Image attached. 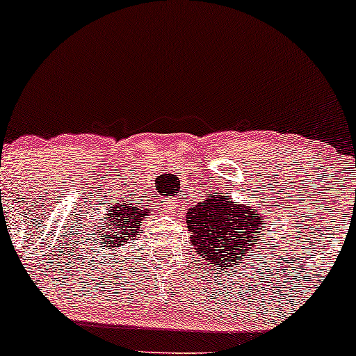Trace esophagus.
Here are the masks:
<instances>
[{"label": "esophagus", "mask_w": 356, "mask_h": 356, "mask_svg": "<svg viewBox=\"0 0 356 356\" xmlns=\"http://www.w3.org/2000/svg\"><path fill=\"white\" fill-rule=\"evenodd\" d=\"M163 209H165L168 213H177L179 210V202L177 198H163Z\"/></svg>", "instance_id": "1"}]
</instances>
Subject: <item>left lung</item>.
<instances>
[{
    "label": "left lung",
    "mask_w": 356,
    "mask_h": 356,
    "mask_svg": "<svg viewBox=\"0 0 356 356\" xmlns=\"http://www.w3.org/2000/svg\"><path fill=\"white\" fill-rule=\"evenodd\" d=\"M261 213L250 207L210 193L186 213L195 252L203 255L207 264L220 270H234L242 255L261 237Z\"/></svg>",
    "instance_id": "8db88e82"
}]
</instances>
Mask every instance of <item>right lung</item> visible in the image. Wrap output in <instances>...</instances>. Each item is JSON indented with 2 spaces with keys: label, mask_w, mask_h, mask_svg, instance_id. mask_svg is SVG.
Here are the masks:
<instances>
[{
  "label": "right lung",
  "mask_w": 356,
  "mask_h": 356,
  "mask_svg": "<svg viewBox=\"0 0 356 356\" xmlns=\"http://www.w3.org/2000/svg\"><path fill=\"white\" fill-rule=\"evenodd\" d=\"M149 211L136 207L133 203H118L111 209L109 213L106 215V232L99 230V235L102 237V245L106 249L113 247L119 249L124 245L127 241H133L136 235L139 234V225L143 218L147 217Z\"/></svg>",
  "instance_id": "right-lung-1"
}]
</instances>
